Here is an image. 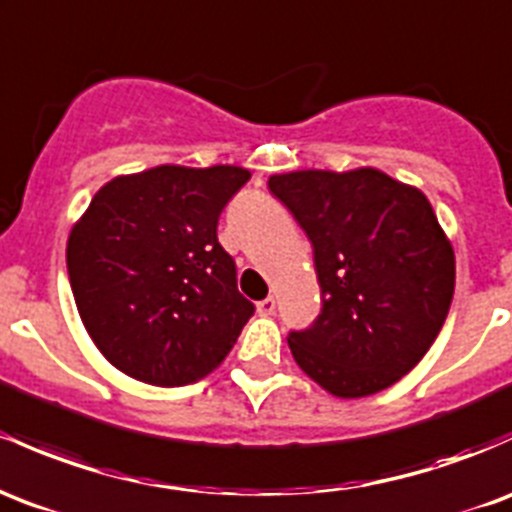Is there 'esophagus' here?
<instances>
[{
  "label": "esophagus",
  "mask_w": 512,
  "mask_h": 512,
  "mask_svg": "<svg viewBox=\"0 0 512 512\" xmlns=\"http://www.w3.org/2000/svg\"><path fill=\"white\" fill-rule=\"evenodd\" d=\"M274 311H277V301H274V296H267V299L257 303V313H260V316H272Z\"/></svg>",
  "instance_id": "34e87169"
}]
</instances>
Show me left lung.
Returning a JSON list of instances; mask_svg holds the SVG:
<instances>
[{"mask_svg":"<svg viewBox=\"0 0 512 512\" xmlns=\"http://www.w3.org/2000/svg\"><path fill=\"white\" fill-rule=\"evenodd\" d=\"M313 245L323 308L289 330L296 364L323 389L359 398L396 384L440 335L454 252L423 192L379 170L269 177Z\"/></svg>","mask_w":512,"mask_h":512,"instance_id":"left-lung-1","label":"left lung"}]
</instances>
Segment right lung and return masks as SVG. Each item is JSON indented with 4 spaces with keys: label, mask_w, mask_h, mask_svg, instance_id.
<instances>
[{
    "label": "right lung",
    "mask_w": 512,
    "mask_h": 512,
    "mask_svg": "<svg viewBox=\"0 0 512 512\" xmlns=\"http://www.w3.org/2000/svg\"><path fill=\"white\" fill-rule=\"evenodd\" d=\"M247 179L230 165L116 177L72 228L67 274L77 311L123 374L184 386L233 350L255 303L238 291L218 218Z\"/></svg>",
    "instance_id": "right-lung-1"
}]
</instances>
